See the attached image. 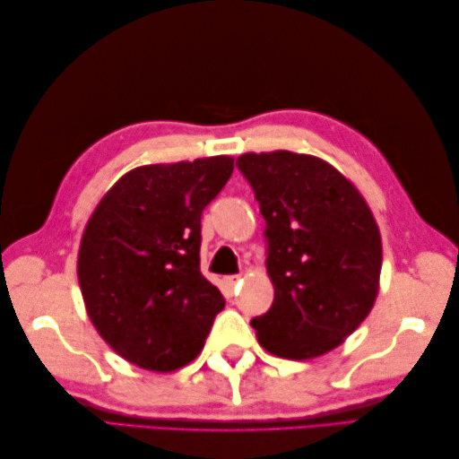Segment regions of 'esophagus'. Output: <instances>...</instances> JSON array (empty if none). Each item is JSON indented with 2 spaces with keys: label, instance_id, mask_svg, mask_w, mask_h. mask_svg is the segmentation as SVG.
Masks as SVG:
<instances>
[{
  "label": "esophagus",
  "instance_id": "obj_1",
  "mask_svg": "<svg viewBox=\"0 0 459 459\" xmlns=\"http://www.w3.org/2000/svg\"><path fill=\"white\" fill-rule=\"evenodd\" d=\"M240 276H227L222 280V284H224V290H227V294H235L237 291V288H238V284H240Z\"/></svg>",
  "mask_w": 459,
  "mask_h": 459
}]
</instances>
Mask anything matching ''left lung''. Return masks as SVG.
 <instances>
[{"label": "left lung", "mask_w": 459, "mask_h": 459, "mask_svg": "<svg viewBox=\"0 0 459 459\" xmlns=\"http://www.w3.org/2000/svg\"><path fill=\"white\" fill-rule=\"evenodd\" d=\"M266 221L274 301L255 317L258 343L314 359L343 343L373 309L383 245L363 195L333 165L286 150L237 160Z\"/></svg>", "instance_id": "8db88e82"}]
</instances>
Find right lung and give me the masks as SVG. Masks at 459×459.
<instances>
[{
	"label": "right lung",
	"mask_w": 459,
	"mask_h": 459,
	"mask_svg": "<svg viewBox=\"0 0 459 459\" xmlns=\"http://www.w3.org/2000/svg\"><path fill=\"white\" fill-rule=\"evenodd\" d=\"M235 160L135 168L100 199L82 232L76 274L92 325L116 353L169 373L201 353L224 307L201 274V214Z\"/></svg>",
	"instance_id": "1"
}]
</instances>
